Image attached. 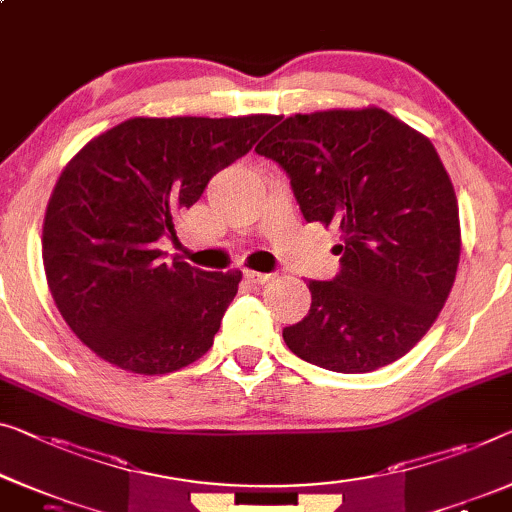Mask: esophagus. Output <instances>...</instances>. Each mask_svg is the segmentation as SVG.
Instances as JSON below:
<instances>
[{
    "mask_svg": "<svg viewBox=\"0 0 512 512\" xmlns=\"http://www.w3.org/2000/svg\"><path fill=\"white\" fill-rule=\"evenodd\" d=\"M273 276L271 273H259V271H246V280L248 282H255V285H264V282H269Z\"/></svg>",
    "mask_w": 512,
    "mask_h": 512,
    "instance_id": "esophagus-1",
    "label": "esophagus"
}]
</instances>
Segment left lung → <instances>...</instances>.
<instances>
[{
  "label": "left lung",
  "mask_w": 512,
  "mask_h": 512,
  "mask_svg": "<svg viewBox=\"0 0 512 512\" xmlns=\"http://www.w3.org/2000/svg\"><path fill=\"white\" fill-rule=\"evenodd\" d=\"M255 151L289 174L308 223L342 232L340 273L308 282L287 347L347 375L398 361L439 317L460 264L457 197L434 144L368 105L292 114Z\"/></svg>",
  "instance_id": "left-lung-1"
}]
</instances>
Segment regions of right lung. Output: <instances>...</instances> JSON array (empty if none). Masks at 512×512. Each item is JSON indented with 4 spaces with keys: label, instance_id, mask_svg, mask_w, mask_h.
I'll return each instance as SVG.
<instances>
[{
    "label": "right lung",
    "instance_id": "obj_1",
    "mask_svg": "<svg viewBox=\"0 0 512 512\" xmlns=\"http://www.w3.org/2000/svg\"><path fill=\"white\" fill-rule=\"evenodd\" d=\"M273 124V114L133 117L68 160L45 209L43 269L68 329L96 356L165 375L209 352L241 271L165 262L158 239Z\"/></svg>",
    "mask_w": 512,
    "mask_h": 512
}]
</instances>
